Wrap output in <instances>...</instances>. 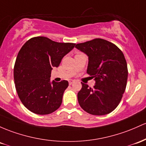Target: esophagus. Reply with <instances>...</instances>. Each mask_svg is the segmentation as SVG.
I'll use <instances>...</instances> for the list:
<instances>
[{
  "label": "esophagus",
  "instance_id": "1",
  "mask_svg": "<svg viewBox=\"0 0 146 146\" xmlns=\"http://www.w3.org/2000/svg\"><path fill=\"white\" fill-rule=\"evenodd\" d=\"M74 82V80H70L68 81V83H69V84L70 85V84H72Z\"/></svg>",
  "mask_w": 146,
  "mask_h": 146
}]
</instances>
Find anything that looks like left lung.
<instances>
[{"label": "left lung", "mask_w": 146, "mask_h": 146, "mask_svg": "<svg viewBox=\"0 0 146 146\" xmlns=\"http://www.w3.org/2000/svg\"><path fill=\"white\" fill-rule=\"evenodd\" d=\"M76 48L88 56L86 73L96 82L93 88L81 82L78 94L80 105L92 115L110 113L121 102L127 84V66L123 52L102 39L78 44Z\"/></svg>", "instance_id": "1"}]
</instances>
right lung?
<instances>
[{
  "instance_id": "obj_1",
  "label": "right lung",
  "mask_w": 146,
  "mask_h": 146,
  "mask_svg": "<svg viewBox=\"0 0 146 146\" xmlns=\"http://www.w3.org/2000/svg\"><path fill=\"white\" fill-rule=\"evenodd\" d=\"M75 46L36 36L22 46L14 64V84L21 101L30 111L46 115L60 107L68 82H50L51 70Z\"/></svg>"
}]
</instances>
